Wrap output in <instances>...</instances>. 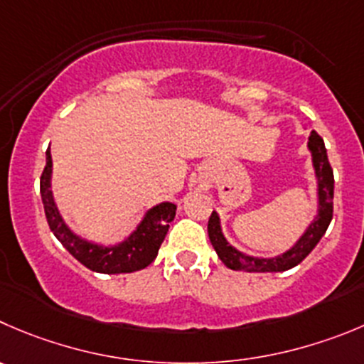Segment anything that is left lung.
Instances as JSON below:
<instances>
[{
    "instance_id": "left-lung-1",
    "label": "left lung",
    "mask_w": 364,
    "mask_h": 364,
    "mask_svg": "<svg viewBox=\"0 0 364 364\" xmlns=\"http://www.w3.org/2000/svg\"><path fill=\"white\" fill-rule=\"evenodd\" d=\"M307 148L311 151V159H313L314 175H316V195H318V213L306 228L302 236L296 240L289 250L284 254L275 255V257H254V255H247L240 252L237 248L232 247L223 236L221 230V221L216 210H213L209 218V225H207V232H209V240L213 243L214 250H216L218 257L221 259L227 268L236 269V272H286V269L293 268V266L300 264L307 255L311 254L318 241L323 237L325 230H327L328 223L332 220V198H334V173H332L331 164L327 159V150H325L323 139L318 136L316 132H311L309 141H307Z\"/></svg>"
}]
</instances>
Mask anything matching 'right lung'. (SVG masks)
Wrapping results in <instances>:
<instances>
[{
  "label": "right lung",
  "mask_w": 364,
  "mask_h": 364,
  "mask_svg": "<svg viewBox=\"0 0 364 364\" xmlns=\"http://www.w3.org/2000/svg\"><path fill=\"white\" fill-rule=\"evenodd\" d=\"M51 151L46 150V166L41 176V198H43L44 213H46L48 225L55 234L62 247L85 268L98 273H132L137 269L146 268L157 257L159 248L168 234L169 223L176 213V205L171 202H162L146 210L143 220L136 227V230L117 245L92 243L84 240L69 228L64 218L57 209V203L51 193Z\"/></svg>",
  "instance_id": "add662e5"
}]
</instances>
